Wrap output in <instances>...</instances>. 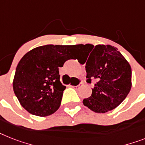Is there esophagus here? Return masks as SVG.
<instances>
[{
    "instance_id": "1",
    "label": "esophagus",
    "mask_w": 145,
    "mask_h": 145,
    "mask_svg": "<svg viewBox=\"0 0 145 145\" xmlns=\"http://www.w3.org/2000/svg\"><path fill=\"white\" fill-rule=\"evenodd\" d=\"M82 86H83V83H82V82H80V84H78V85H77V86H71V87H73L74 89H79L80 87H82Z\"/></svg>"
}]
</instances>
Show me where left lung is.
Listing matches in <instances>:
<instances>
[{
	"label": "left lung",
	"mask_w": 145,
	"mask_h": 145,
	"mask_svg": "<svg viewBox=\"0 0 145 145\" xmlns=\"http://www.w3.org/2000/svg\"><path fill=\"white\" fill-rule=\"evenodd\" d=\"M75 48L88 53L85 67L87 82L90 83L91 78L97 81L91 96L83 100L84 105L98 113H107L118 107L132 87V71L128 61L111 45L77 44Z\"/></svg>",
	"instance_id": "8db88e82"
}]
</instances>
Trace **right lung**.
<instances>
[{"label":"right lung","instance_id":"add662e5","mask_svg":"<svg viewBox=\"0 0 145 145\" xmlns=\"http://www.w3.org/2000/svg\"><path fill=\"white\" fill-rule=\"evenodd\" d=\"M75 48V45L48 44L32 49L20 60L13 90L29 113L44 117L59 108L66 87L60 81L58 67L70 59Z\"/></svg>","mask_w":145,"mask_h":145}]
</instances>
